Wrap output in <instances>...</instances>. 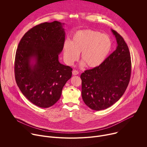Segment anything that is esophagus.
Returning a JSON list of instances; mask_svg holds the SVG:
<instances>
[{
	"instance_id": "esophagus-1",
	"label": "esophagus",
	"mask_w": 147,
	"mask_h": 147,
	"mask_svg": "<svg viewBox=\"0 0 147 147\" xmlns=\"http://www.w3.org/2000/svg\"><path fill=\"white\" fill-rule=\"evenodd\" d=\"M72 73H73V74L74 75V76H76V75H77V74H78V71H77V70H73V71H72Z\"/></svg>"
}]
</instances>
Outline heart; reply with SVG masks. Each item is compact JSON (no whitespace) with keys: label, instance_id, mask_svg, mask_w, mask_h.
<instances>
[{"label":"heart","instance_id":"1","mask_svg":"<svg viewBox=\"0 0 147 147\" xmlns=\"http://www.w3.org/2000/svg\"><path fill=\"white\" fill-rule=\"evenodd\" d=\"M112 47L110 38L100 32L91 30L77 31L71 41L66 40L63 46L66 63L71 66L81 53V60L87 67L100 66L109 55Z\"/></svg>","mask_w":147,"mask_h":147}]
</instances>
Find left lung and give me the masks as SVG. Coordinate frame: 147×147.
I'll return each mask as SVG.
<instances>
[{
	"instance_id": "left-lung-1",
	"label": "left lung",
	"mask_w": 147,
	"mask_h": 147,
	"mask_svg": "<svg viewBox=\"0 0 147 147\" xmlns=\"http://www.w3.org/2000/svg\"><path fill=\"white\" fill-rule=\"evenodd\" d=\"M117 46L97 67L86 70L80 76L81 95L87 106L94 111L105 109L124 94L130 79L131 57L123 37L111 30Z\"/></svg>"
}]
</instances>
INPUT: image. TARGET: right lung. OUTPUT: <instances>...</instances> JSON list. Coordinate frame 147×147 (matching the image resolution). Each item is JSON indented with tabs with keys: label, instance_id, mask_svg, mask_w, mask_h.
Segmentation results:
<instances>
[{
	"label": "right lung",
	"instance_id": "obj_1",
	"mask_svg": "<svg viewBox=\"0 0 147 147\" xmlns=\"http://www.w3.org/2000/svg\"><path fill=\"white\" fill-rule=\"evenodd\" d=\"M64 24L54 21L34 27L23 36L16 51L17 84L31 102L40 108L56 103L71 77L73 69L59 61L65 40Z\"/></svg>",
	"mask_w": 147,
	"mask_h": 147
}]
</instances>
